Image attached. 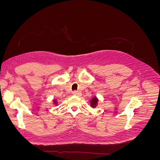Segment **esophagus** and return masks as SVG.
Returning <instances> with one entry per match:
<instances>
[{"label": "esophagus", "instance_id": "1", "mask_svg": "<svg viewBox=\"0 0 160 160\" xmlns=\"http://www.w3.org/2000/svg\"><path fill=\"white\" fill-rule=\"evenodd\" d=\"M72 95H75V96H81V93L79 91H74L72 92Z\"/></svg>", "mask_w": 160, "mask_h": 160}]
</instances>
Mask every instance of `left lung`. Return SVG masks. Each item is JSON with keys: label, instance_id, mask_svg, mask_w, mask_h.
<instances>
[{"label": "left lung", "instance_id": "1", "mask_svg": "<svg viewBox=\"0 0 160 160\" xmlns=\"http://www.w3.org/2000/svg\"><path fill=\"white\" fill-rule=\"evenodd\" d=\"M98 101H99V99H98V98H97V97H93L90 101L91 107L93 108H95L98 104Z\"/></svg>", "mask_w": 160, "mask_h": 160}]
</instances>
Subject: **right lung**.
<instances>
[{"instance_id": "add662e5", "label": "right lung", "mask_w": 160, "mask_h": 160, "mask_svg": "<svg viewBox=\"0 0 160 160\" xmlns=\"http://www.w3.org/2000/svg\"><path fill=\"white\" fill-rule=\"evenodd\" d=\"M52 102L54 103L55 105H57V101L56 99H53L52 100Z\"/></svg>"}]
</instances>
